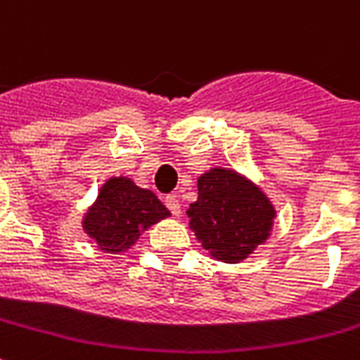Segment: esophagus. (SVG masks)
<instances>
[{
    "instance_id": "34e87169",
    "label": "esophagus",
    "mask_w": 360,
    "mask_h": 360,
    "mask_svg": "<svg viewBox=\"0 0 360 360\" xmlns=\"http://www.w3.org/2000/svg\"><path fill=\"white\" fill-rule=\"evenodd\" d=\"M165 206L172 210L173 216H179L181 214V202L177 197H167L165 198Z\"/></svg>"
}]
</instances>
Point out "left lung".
Here are the masks:
<instances>
[{"label": "left lung", "instance_id": "1", "mask_svg": "<svg viewBox=\"0 0 360 360\" xmlns=\"http://www.w3.org/2000/svg\"><path fill=\"white\" fill-rule=\"evenodd\" d=\"M198 198L188 206V228L208 255L241 263L273 232L276 210L263 188L230 167H210L197 179Z\"/></svg>", "mask_w": 360, "mask_h": 360}]
</instances>
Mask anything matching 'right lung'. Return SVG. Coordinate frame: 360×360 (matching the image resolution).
Segmentation results:
<instances>
[{
    "label": "right lung",
    "mask_w": 360,
    "mask_h": 360,
    "mask_svg": "<svg viewBox=\"0 0 360 360\" xmlns=\"http://www.w3.org/2000/svg\"><path fill=\"white\" fill-rule=\"evenodd\" d=\"M172 212L150 188L138 187L130 177H109L99 188L82 226L103 253L119 255L128 251L138 238Z\"/></svg>",
    "instance_id": "obj_1"
}]
</instances>
